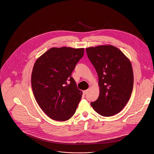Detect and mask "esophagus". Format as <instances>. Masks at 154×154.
<instances>
[{
  "label": "esophagus",
  "mask_w": 154,
  "mask_h": 154,
  "mask_svg": "<svg viewBox=\"0 0 154 154\" xmlns=\"http://www.w3.org/2000/svg\"><path fill=\"white\" fill-rule=\"evenodd\" d=\"M88 92V90H85V91H83V93L84 94H86Z\"/></svg>",
  "instance_id": "esophagus-1"
}]
</instances>
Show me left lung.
<instances>
[{
    "mask_svg": "<svg viewBox=\"0 0 154 154\" xmlns=\"http://www.w3.org/2000/svg\"><path fill=\"white\" fill-rule=\"evenodd\" d=\"M99 77L100 93L91 105L101 116L119 113L128 102L134 86V73L130 60L112 45L86 49Z\"/></svg>",
    "mask_w": 154,
    "mask_h": 154,
    "instance_id": "1",
    "label": "left lung"
}]
</instances>
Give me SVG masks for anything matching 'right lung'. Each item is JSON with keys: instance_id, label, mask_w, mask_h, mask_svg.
<instances>
[{"instance_id": "1", "label": "right lung", "mask_w": 154, "mask_h": 154, "mask_svg": "<svg viewBox=\"0 0 154 154\" xmlns=\"http://www.w3.org/2000/svg\"><path fill=\"white\" fill-rule=\"evenodd\" d=\"M84 49L53 48L39 57L32 73V87L35 99L50 118L59 121L75 113L82 92L71 77Z\"/></svg>"}]
</instances>
